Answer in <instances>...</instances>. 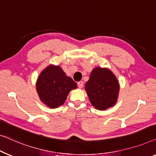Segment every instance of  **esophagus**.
Listing matches in <instances>:
<instances>
[{"instance_id":"obj_1","label":"esophagus","mask_w":156,"mask_h":156,"mask_svg":"<svg viewBox=\"0 0 156 156\" xmlns=\"http://www.w3.org/2000/svg\"><path fill=\"white\" fill-rule=\"evenodd\" d=\"M78 86L79 88H82V87H83V81H79V82H78Z\"/></svg>"}]
</instances>
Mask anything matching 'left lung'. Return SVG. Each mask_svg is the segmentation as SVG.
I'll return each mask as SVG.
<instances>
[{"instance_id":"8db88e82","label":"left lung","mask_w":156,"mask_h":156,"mask_svg":"<svg viewBox=\"0 0 156 156\" xmlns=\"http://www.w3.org/2000/svg\"><path fill=\"white\" fill-rule=\"evenodd\" d=\"M85 90L93 106L99 110H105L115 105L119 85L110 70L95 68L85 83Z\"/></svg>"}]
</instances>
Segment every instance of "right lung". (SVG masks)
I'll return each instance as SVG.
<instances>
[{"label": "right lung", "mask_w": 156, "mask_h": 156, "mask_svg": "<svg viewBox=\"0 0 156 156\" xmlns=\"http://www.w3.org/2000/svg\"><path fill=\"white\" fill-rule=\"evenodd\" d=\"M77 87L73 79L66 75L58 66L50 65L37 78L36 88L41 102L50 108L65 102L69 92Z\"/></svg>", "instance_id": "add662e5"}]
</instances>
